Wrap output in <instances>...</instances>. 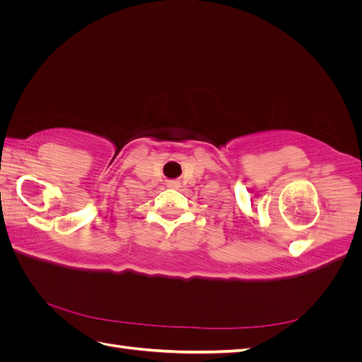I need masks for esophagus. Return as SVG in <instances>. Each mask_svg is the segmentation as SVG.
<instances>
[{
	"instance_id": "1",
	"label": "esophagus",
	"mask_w": 362,
	"mask_h": 362,
	"mask_svg": "<svg viewBox=\"0 0 362 362\" xmlns=\"http://www.w3.org/2000/svg\"><path fill=\"white\" fill-rule=\"evenodd\" d=\"M168 185H169L170 189H178V187H180V181H175V180H173V181H169Z\"/></svg>"
}]
</instances>
